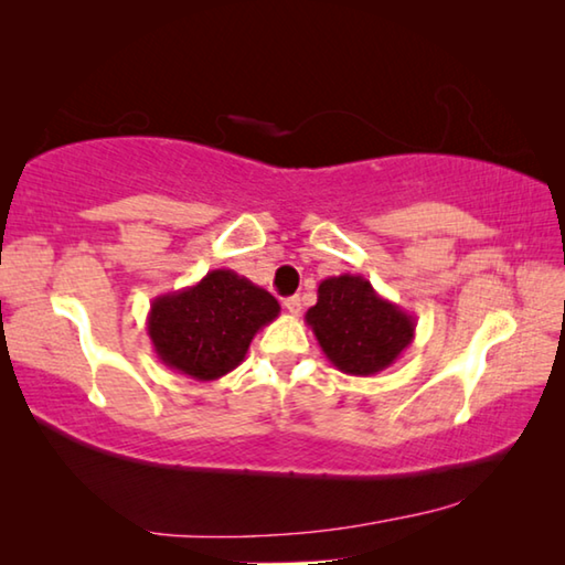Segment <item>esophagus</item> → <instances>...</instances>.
<instances>
[{
  "instance_id": "34e87169",
  "label": "esophagus",
  "mask_w": 565,
  "mask_h": 565,
  "mask_svg": "<svg viewBox=\"0 0 565 565\" xmlns=\"http://www.w3.org/2000/svg\"><path fill=\"white\" fill-rule=\"evenodd\" d=\"M284 306H286V311L291 313V317H299V313H301V299H299V296H289V299L284 301Z\"/></svg>"
}]
</instances>
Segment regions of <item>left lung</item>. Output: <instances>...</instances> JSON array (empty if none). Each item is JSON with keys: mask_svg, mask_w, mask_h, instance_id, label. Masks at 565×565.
<instances>
[{"mask_svg": "<svg viewBox=\"0 0 565 565\" xmlns=\"http://www.w3.org/2000/svg\"><path fill=\"white\" fill-rule=\"evenodd\" d=\"M306 323L327 359L349 376H374L388 369L416 333V319L356 274L323 279Z\"/></svg>", "mask_w": 565, "mask_h": 565, "instance_id": "left-lung-1", "label": "left lung"}]
</instances>
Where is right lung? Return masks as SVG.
<instances>
[{
	"mask_svg": "<svg viewBox=\"0 0 565 565\" xmlns=\"http://www.w3.org/2000/svg\"><path fill=\"white\" fill-rule=\"evenodd\" d=\"M274 296L232 269L151 301L147 333L157 359L177 374L216 381L244 361L248 343L279 317Z\"/></svg>",
	"mask_w": 565,
	"mask_h": 565,
	"instance_id": "right-lung-1",
	"label": "right lung"
}]
</instances>
